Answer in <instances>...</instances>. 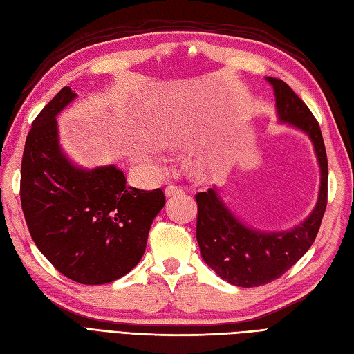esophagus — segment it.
Returning a JSON list of instances; mask_svg holds the SVG:
<instances>
[{
  "label": "esophagus",
  "instance_id": "1",
  "mask_svg": "<svg viewBox=\"0 0 354 354\" xmlns=\"http://www.w3.org/2000/svg\"><path fill=\"white\" fill-rule=\"evenodd\" d=\"M165 196H175V194H183L184 189L181 185H176V184H169L165 187Z\"/></svg>",
  "mask_w": 354,
  "mask_h": 354
}]
</instances>
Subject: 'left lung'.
<instances>
[{"instance_id": "obj_1", "label": "left lung", "mask_w": 354, "mask_h": 354, "mask_svg": "<svg viewBox=\"0 0 354 354\" xmlns=\"http://www.w3.org/2000/svg\"><path fill=\"white\" fill-rule=\"evenodd\" d=\"M274 86L278 117L309 135L321 169L317 207L290 231L263 232L248 228L230 213L214 189L196 193V239L202 259L214 272L240 288H255L280 278L303 257L317 239L327 207L328 165L319 123L307 104L281 79L268 77Z\"/></svg>"}]
</instances>
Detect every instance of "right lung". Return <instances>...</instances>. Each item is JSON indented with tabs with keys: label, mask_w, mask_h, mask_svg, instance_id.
Segmentation results:
<instances>
[{
	"label": "right lung",
	"mask_w": 354,
	"mask_h": 354,
	"mask_svg": "<svg viewBox=\"0 0 354 354\" xmlns=\"http://www.w3.org/2000/svg\"><path fill=\"white\" fill-rule=\"evenodd\" d=\"M74 97L64 86L35 118L21 162V207L37 250L59 272L104 284L138 265L165 196L127 187L114 165L84 170L66 160L56 115Z\"/></svg>",
	"instance_id": "1"
}]
</instances>
